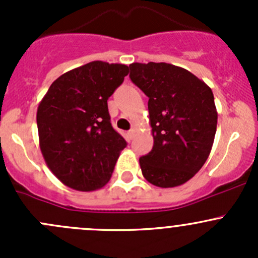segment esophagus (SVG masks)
Returning <instances> with one entry per match:
<instances>
[{"mask_svg":"<svg viewBox=\"0 0 258 258\" xmlns=\"http://www.w3.org/2000/svg\"><path fill=\"white\" fill-rule=\"evenodd\" d=\"M135 134H136V130L131 128L128 132H127V136L130 137V140H132V139H134V137H135Z\"/></svg>","mask_w":258,"mask_h":258,"instance_id":"34e87169","label":"esophagus"}]
</instances>
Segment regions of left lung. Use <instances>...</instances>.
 I'll return each mask as SVG.
<instances>
[{
  "instance_id": "left-lung-1",
  "label": "left lung",
  "mask_w": 258,
  "mask_h": 258,
  "mask_svg": "<svg viewBox=\"0 0 258 258\" xmlns=\"http://www.w3.org/2000/svg\"><path fill=\"white\" fill-rule=\"evenodd\" d=\"M130 79L148 97L153 147L140 157L142 175L157 187L194 177L209 157L217 127L211 88L165 62L130 64Z\"/></svg>"
}]
</instances>
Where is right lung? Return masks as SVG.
Returning <instances> with one entry per match:
<instances>
[{"mask_svg": "<svg viewBox=\"0 0 258 258\" xmlns=\"http://www.w3.org/2000/svg\"><path fill=\"white\" fill-rule=\"evenodd\" d=\"M128 74L126 64L93 61L49 86L37 110L42 155L62 183L93 191L108 182L127 146L111 124L107 100Z\"/></svg>", "mask_w": 258, "mask_h": 258, "instance_id": "1", "label": "right lung"}]
</instances>
